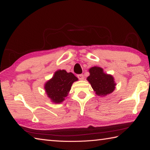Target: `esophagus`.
<instances>
[{
    "instance_id": "1",
    "label": "esophagus",
    "mask_w": 150,
    "mask_h": 150,
    "mask_svg": "<svg viewBox=\"0 0 150 150\" xmlns=\"http://www.w3.org/2000/svg\"><path fill=\"white\" fill-rule=\"evenodd\" d=\"M78 78L80 80H83L84 76L83 74H79V75H78Z\"/></svg>"
}]
</instances>
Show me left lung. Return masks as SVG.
Returning a JSON list of instances; mask_svg holds the SVG:
<instances>
[{"label": "left lung", "mask_w": 150, "mask_h": 150, "mask_svg": "<svg viewBox=\"0 0 150 150\" xmlns=\"http://www.w3.org/2000/svg\"><path fill=\"white\" fill-rule=\"evenodd\" d=\"M89 72L90 75L87 80L91 84L96 95L105 97L114 91L116 83L111 74H106L101 67L96 66L90 68Z\"/></svg>", "instance_id": "8db88e82"}]
</instances>
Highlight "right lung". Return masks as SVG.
<instances>
[{
    "mask_svg": "<svg viewBox=\"0 0 150 150\" xmlns=\"http://www.w3.org/2000/svg\"><path fill=\"white\" fill-rule=\"evenodd\" d=\"M78 80V78L72 72H67L65 70H58L45 83V91L52 103L60 104L67 97L72 83Z\"/></svg>",
    "mask_w": 150,
    "mask_h": 150,
    "instance_id": "obj_1",
    "label": "right lung"
}]
</instances>
